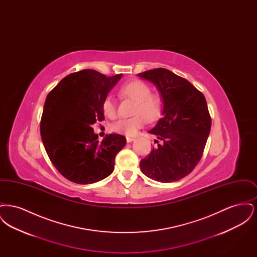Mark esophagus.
<instances>
[{
  "mask_svg": "<svg viewBox=\"0 0 257 257\" xmlns=\"http://www.w3.org/2000/svg\"><path fill=\"white\" fill-rule=\"evenodd\" d=\"M135 140H136L135 138H130V137H127V138H126L127 143H132V142H134Z\"/></svg>",
  "mask_w": 257,
  "mask_h": 257,
  "instance_id": "1",
  "label": "esophagus"
}]
</instances>
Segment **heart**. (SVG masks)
<instances>
[{"label":"heart","mask_w":257,"mask_h":257,"mask_svg":"<svg viewBox=\"0 0 257 257\" xmlns=\"http://www.w3.org/2000/svg\"><path fill=\"white\" fill-rule=\"evenodd\" d=\"M122 98H129L136 102L133 117L124 118L112 124V131L118 134L135 136L147 121L153 122L158 119L162 111V99L159 94L152 93L151 87L144 81L135 80L123 85L119 88ZM102 110L106 116L114 118L116 115V102L110 95L106 96L102 103ZM144 117L143 118L141 115Z\"/></svg>","instance_id":"b5f03b06"}]
</instances>
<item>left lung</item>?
<instances>
[{
  "mask_svg": "<svg viewBox=\"0 0 257 257\" xmlns=\"http://www.w3.org/2000/svg\"><path fill=\"white\" fill-rule=\"evenodd\" d=\"M139 77L154 84L161 93L163 116L149 133L157 147L141 160V171L162 183L174 182L191 173L201 159L211 129L204 95L189 81L165 68Z\"/></svg>",
  "mask_w": 257,
  "mask_h": 257,
  "instance_id": "obj_1",
  "label": "left lung"
}]
</instances>
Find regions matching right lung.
Segmentation results:
<instances>
[{
	"mask_svg": "<svg viewBox=\"0 0 257 257\" xmlns=\"http://www.w3.org/2000/svg\"><path fill=\"white\" fill-rule=\"evenodd\" d=\"M121 77L81 70L64 77L46 97L40 121L43 146L55 168L74 183H95L109 176L126 145L122 135L98 141L91 127L105 119L103 100Z\"/></svg>",
	"mask_w": 257,
	"mask_h": 257,
	"instance_id": "obj_1",
	"label": "right lung"
}]
</instances>
